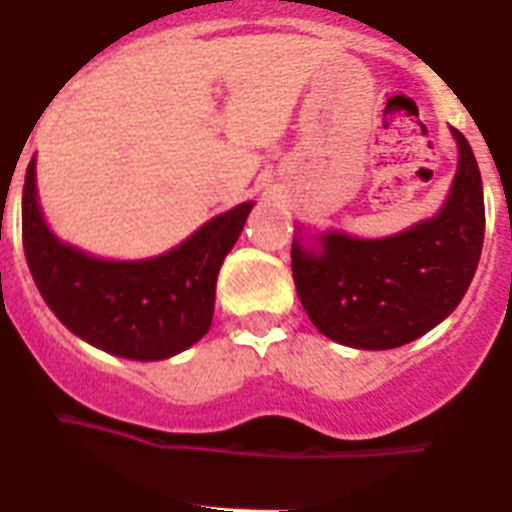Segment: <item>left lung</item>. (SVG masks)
I'll use <instances>...</instances> for the list:
<instances>
[{
    "mask_svg": "<svg viewBox=\"0 0 512 512\" xmlns=\"http://www.w3.org/2000/svg\"><path fill=\"white\" fill-rule=\"evenodd\" d=\"M453 135L458 174L435 218L372 242L330 231L317 255L291 244L296 294L330 341L395 349L435 328L466 294L484 244V192L474 150Z\"/></svg>",
    "mask_w": 512,
    "mask_h": 512,
    "instance_id": "obj_1",
    "label": "left lung"
}]
</instances>
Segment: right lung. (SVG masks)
<instances>
[{"label":"right lung","mask_w":512,"mask_h":512,"mask_svg":"<svg viewBox=\"0 0 512 512\" xmlns=\"http://www.w3.org/2000/svg\"><path fill=\"white\" fill-rule=\"evenodd\" d=\"M249 210L252 203L236 205L153 260H96L46 229L30 161L23 187L25 260L64 328L109 354L156 362L190 349L208 333L218 270L242 234Z\"/></svg>","instance_id":"1"}]
</instances>
